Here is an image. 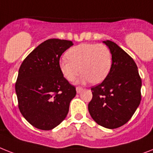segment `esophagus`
<instances>
[{
	"instance_id": "1",
	"label": "esophagus",
	"mask_w": 153,
	"mask_h": 153,
	"mask_svg": "<svg viewBox=\"0 0 153 153\" xmlns=\"http://www.w3.org/2000/svg\"><path fill=\"white\" fill-rule=\"evenodd\" d=\"M76 92L79 94V93H80L83 91V88H81V87H77V88H76Z\"/></svg>"
}]
</instances>
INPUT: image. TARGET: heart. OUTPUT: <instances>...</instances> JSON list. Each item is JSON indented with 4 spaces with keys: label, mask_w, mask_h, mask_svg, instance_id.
<instances>
[{
    "label": "heart",
    "mask_w": 153,
    "mask_h": 153,
    "mask_svg": "<svg viewBox=\"0 0 153 153\" xmlns=\"http://www.w3.org/2000/svg\"><path fill=\"white\" fill-rule=\"evenodd\" d=\"M66 57L59 62V69L65 79L74 81L81 72L79 82L92 84L102 82L112 67V53L106 45L84 43L74 46L66 52Z\"/></svg>",
    "instance_id": "heart-1"
}]
</instances>
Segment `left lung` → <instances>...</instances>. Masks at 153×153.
<instances>
[{"instance_id": "obj_1", "label": "left lung", "mask_w": 153, "mask_h": 153, "mask_svg": "<svg viewBox=\"0 0 153 153\" xmlns=\"http://www.w3.org/2000/svg\"><path fill=\"white\" fill-rule=\"evenodd\" d=\"M103 43L112 53V67L106 78L91 88L88 111L98 125L115 129L128 122L139 105L142 79L136 63L127 52L111 40Z\"/></svg>"}]
</instances>
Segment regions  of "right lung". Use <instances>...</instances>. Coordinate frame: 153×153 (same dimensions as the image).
I'll list each match as a JSON object with an SVG mask.
<instances>
[{
	"label": "right lung",
	"mask_w": 153,
	"mask_h": 153,
	"mask_svg": "<svg viewBox=\"0 0 153 153\" xmlns=\"http://www.w3.org/2000/svg\"><path fill=\"white\" fill-rule=\"evenodd\" d=\"M72 41L49 39L36 47L19 69L16 92L23 117L37 129L49 131L64 120L69 103L76 96L59 69L62 53Z\"/></svg>",
	"instance_id": "right-lung-1"
}]
</instances>
